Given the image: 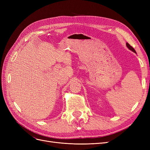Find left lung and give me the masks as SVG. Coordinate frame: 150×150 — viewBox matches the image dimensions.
Listing matches in <instances>:
<instances>
[{
	"label": "left lung",
	"mask_w": 150,
	"mask_h": 150,
	"mask_svg": "<svg viewBox=\"0 0 150 150\" xmlns=\"http://www.w3.org/2000/svg\"><path fill=\"white\" fill-rule=\"evenodd\" d=\"M126 46H127V47H128L129 50H131V51H133V52H134V53L137 54V52H136V51L134 50V49L133 47H131L128 42H126Z\"/></svg>",
	"instance_id": "1"
}]
</instances>
